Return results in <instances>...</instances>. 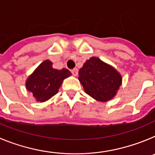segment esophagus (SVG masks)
<instances>
[{"label":"esophagus","mask_w":155,"mask_h":155,"mask_svg":"<svg viewBox=\"0 0 155 155\" xmlns=\"http://www.w3.org/2000/svg\"><path fill=\"white\" fill-rule=\"evenodd\" d=\"M71 73L74 76H78V68H74L73 70H71Z\"/></svg>","instance_id":"esophagus-1"}]
</instances>
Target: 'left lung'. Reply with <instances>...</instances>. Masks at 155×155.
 <instances>
[{
    "label": "left lung",
    "instance_id": "left-lung-1",
    "mask_svg": "<svg viewBox=\"0 0 155 155\" xmlns=\"http://www.w3.org/2000/svg\"><path fill=\"white\" fill-rule=\"evenodd\" d=\"M78 79L87 94L102 102L114 98L122 84L118 71L98 57H91L84 63Z\"/></svg>",
    "mask_w": 155,
    "mask_h": 155
}]
</instances>
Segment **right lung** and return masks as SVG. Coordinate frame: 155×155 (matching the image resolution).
<instances>
[{
  "label": "right lung",
  "mask_w": 155,
  "mask_h": 155,
  "mask_svg": "<svg viewBox=\"0 0 155 155\" xmlns=\"http://www.w3.org/2000/svg\"><path fill=\"white\" fill-rule=\"evenodd\" d=\"M52 66L53 63L49 60L43 61L27 79V90L33 94L37 102H46L55 95L63 81L71 76L68 69H54Z\"/></svg>",
  "instance_id": "1"
}]
</instances>
